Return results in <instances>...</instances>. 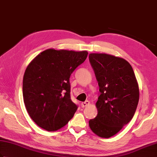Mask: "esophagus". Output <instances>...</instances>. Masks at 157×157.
<instances>
[{"instance_id":"1","label":"esophagus","mask_w":157,"mask_h":157,"mask_svg":"<svg viewBox=\"0 0 157 157\" xmlns=\"http://www.w3.org/2000/svg\"><path fill=\"white\" fill-rule=\"evenodd\" d=\"M90 101H85V102H83L81 103V107L82 108H86V107L90 105Z\"/></svg>"}]
</instances>
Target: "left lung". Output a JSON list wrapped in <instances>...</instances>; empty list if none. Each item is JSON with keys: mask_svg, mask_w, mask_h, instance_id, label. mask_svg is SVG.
I'll use <instances>...</instances> for the list:
<instances>
[{"mask_svg": "<svg viewBox=\"0 0 157 157\" xmlns=\"http://www.w3.org/2000/svg\"><path fill=\"white\" fill-rule=\"evenodd\" d=\"M89 60L101 93L96 103L97 116L89 125L98 136L109 138L134 117L139 99L138 83L132 66L122 58L93 53Z\"/></svg>", "mask_w": 157, "mask_h": 157, "instance_id": "left-lung-1", "label": "left lung"}]
</instances>
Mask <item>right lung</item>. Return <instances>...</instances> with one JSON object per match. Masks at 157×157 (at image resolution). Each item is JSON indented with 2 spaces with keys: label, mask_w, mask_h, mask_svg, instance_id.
Wrapping results in <instances>:
<instances>
[{
  "label": "right lung",
  "mask_w": 157,
  "mask_h": 157,
  "mask_svg": "<svg viewBox=\"0 0 157 157\" xmlns=\"http://www.w3.org/2000/svg\"><path fill=\"white\" fill-rule=\"evenodd\" d=\"M87 54L49 49L27 66L23 81L24 103L31 119L41 128L56 131L74 117L78 105L71 100L70 77Z\"/></svg>",
  "instance_id": "add662e5"
}]
</instances>
